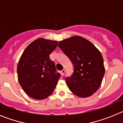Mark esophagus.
Masks as SVG:
<instances>
[{
  "instance_id": "34e87169",
  "label": "esophagus",
  "mask_w": 123,
  "mask_h": 123,
  "mask_svg": "<svg viewBox=\"0 0 123 123\" xmlns=\"http://www.w3.org/2000/svg\"><path fill=\"white\" fill-rule=\"evenodd\" d=\"M65 69H62V70L60 71V73H61V74H62V76H63V75L65 74Z\"/></svg>"
}]
</instances>
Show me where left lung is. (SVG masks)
Returning a JSON list of instances; mask_svg holds the SVG:
<instances>
[{"instance_id":"1","label":"left lung","mask_w":123,"mask_h":123,"mask_svg":"<svg viewBox=\"0 0 123 123\" xmlns=\"http://www.w3.org/2000/svg\"><path fill=\"white\" fill-rule=\"evenodd\" d=\"M73 65V73L65 81L69 90L79 97L95 93L105 74L104 59L100 51L90 41L81 36L71 37L58 44Z\"/></svg>"}]
</instances>
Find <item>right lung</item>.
I'll return each mask as SVG.
<instances>
[{"mask_svg": "<svg viewBox=\"0 0 123 123\" xmlns=\"http://www.w3.org/2000/svg\"><path fill=\"white\" fill-rule=\"evenodd\" d=\"M58 42L39 38L23 53L17 67L19 83L27 95L42 100L52 94L61 76L50 55Z\"/></svg>", "mask_w": 123, "mask_h": 123, "instance_id": "obj_1", "label": "right lung"}]
</instances>
